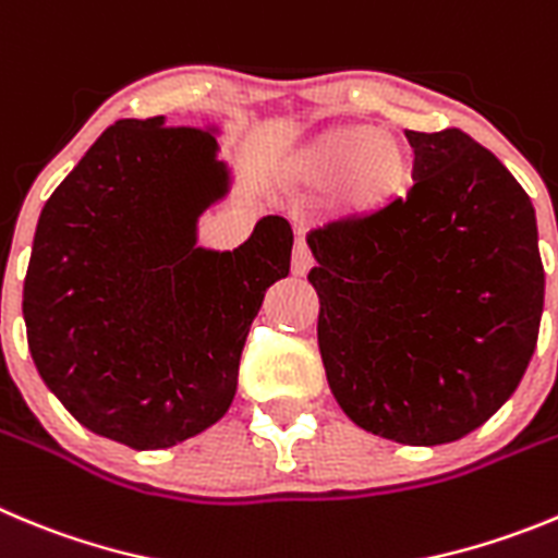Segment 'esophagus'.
Masks as SVG:
<instances>
[{
  "mask_svg": "<svg viewBox=\"0 0 558 558\" xmlns=\"http://www.w3.org/2000/svg\"><path fill=\"white\" fill-rule=\"evenodd\" d=\"M310 268H313V252H310V245H306L304 240H295L290 270H293V276H306Z\"/></svg>",
  "mask_w": 558,
  "mask_h": 558,
  "instance_id": "esophagus-1",
  "label": "esophagus"
}]
</instances>
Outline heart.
<instances>
[{
  "instance_id": "b5f03b06",
  "label": "heart",
  "mask_w": 558,
  "mask_h": 558,
  "mask_svg": "<svg viewBox=\"0 0 558 558\" xmlns=\"http://www.w3.org/2000/svg\"><path fill=\"white\" fill-rule=\"evenodd\" d=\"M299 177L310 187L337 185V213L371 221L409 196L415 185V157L398 137L373 126H335L301 151Z\"/></svg>"
}]
</instances>
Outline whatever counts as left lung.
Listing matches in <instances>:
<instances>
[{
  "label": "left lung",
  "mask_w": 558,
  "mask_h": 558,
  "mask_svg": "<svg viewBox=\"0 0 558 558\" xmlns=\"http://www.w3.org/2000/svg\"><path fill=\"white\" fill-rule=\"evenodd\" d=\"M415 185L371 221L310 229L318 349L337 403L401 446L484 426L523 379L545 268L529 193L462 130L403 132Z\"/></svg>",
  "instance_id": "left-lung-1"
}]
</instances>
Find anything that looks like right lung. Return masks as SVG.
I'll return each instance as SVG.
<instances>
[{
  "label": "right lung",
  "instance_id": "obj_1",
  "mask_svg": "<svg viewBox=\"0 0 558 558\" xmlns=\"http://www.w3.org/2000/svg\"><path fill=\"white\" fill-rule=\"evenodd\" d=\"M223 191L213 132L157 116L107 126L44 204L27 345L90 432L149 451L227 415L265 290L290 274L293 229L268 216L234 252L196 248L198 213Z\"/></svg>",
  "mask_w": 558,
  "mask_h": 558
}]
</instances>
